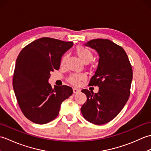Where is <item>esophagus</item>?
Masks as SVG:
<instances>
[{
    "label": "esophagus",
    "mask_w": 151,
    "mask_h": 151,
    "mask_svg": "<svg viewBox=\"0 0 151 151\" xmlns=\"http://www.w3.org/2000/svg\"><path fill=\"white\" fill-rule=\"evenodd\" d=\"M73 89V93H75V94H76V93H78L81 92V89H79L74 88Z\"/></svg>",
    "instance_id": "esophagus-1"
}]
</instances>
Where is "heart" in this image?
<instances>
[{"label":"heart","mask_w":151,"mask_h":151,"mask_svg":"<svg viewBox=\"0 0 151 151\" xmlns=\"http://www.w3.org/2000/svg\"><path fill=\"white\" fill-rule=\"evenodd\" d=\"M76 52L78 56L80 58L83 62H89L93 59V54L91 52V50L88 49V48L84 46H78L76 49ZM66 59V56H64L61 63L63 64L65 62ZM86 78V76L84 74H76V75H73L70 76L69 79V82L74 85H78L80 84V82L82 81H84Z\"/></svg>","instance_id":"heart-1"}]
</instances>
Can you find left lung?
Wrapping results in <instances>:
<instances>
[{
  "instance_id": "1",
  "label": "left lung",
  "mask_w": 151,
  "mask_h": 151,
  "mask_svg": "<svg viewBox=\"0 0 151 151\" xmlns=\"http://www.w3.org/2000/svg\"><path fill=\"white\" fill-rule=\"evenodd\" d=\"M84 45L99 54L97 69L89 85L98 86L99 89L97 93L82 89L87 101L82 105L81 112L90 123L104 124L119 114L129 98L133 76L132 66L124 49L113 41L95 39Z\"/></svg>"
}]
</instances>
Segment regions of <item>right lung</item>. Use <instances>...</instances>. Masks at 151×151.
Wrapping results in <instances>:
<instances>
[{
	"instance_id": "right-lung-1",
	"label": "right lung",
	"mask_w": 151,
	"mask_h": 151,
	"mask_svg": "<svg viewBox=\"0 0 151 151\" xmlns=\"http://www.w3.org/2000/svg\"><path fill=\"white\" fill-rule=\"evenodd\" d=\"M73 45L71 41L42 37L28 44L16 60L13 87L22 113L33 123L43 124L54 120L62 102L73 94L67 86L49 82L50 73L58 70L62 57Z\"/></svg>"
}]
</instances>
